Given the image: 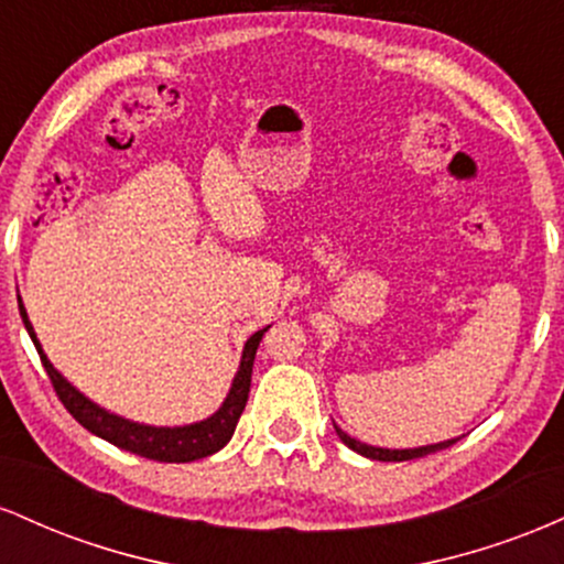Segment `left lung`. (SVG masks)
Returning a JSON list of instances; mask_svg holds the SVG:
<instances>
[{
  "label": "left lung",
  "instance_id": "obj_1",
  "mask_svg": "<svg viewBox=\"0 0 564 564\" xmlns=\"http://www.w3.org/2000/svg\"><path fill=\"white\" fill-rule=\"evenodd\" d=\"M336 435H339L341 443L347 445V448H352L355 453H360V456L366 458H377V462H411V458H422V456H430V453L435 451H443L448 448V445L456 443V440H443V443H435V445H422V448H403V451H390V448H377V445H366L360 443V440L349 437L345 430H339V426L334 424Z\"/></svg>",
  "mask_w": 564,
  "mask_h": 564
}]
</instances>
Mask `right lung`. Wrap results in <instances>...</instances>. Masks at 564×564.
Returning <instances> with one entry per match:
<instances>
[{"label": "right lung", "instance_id": "obj_1", "mask_svg": "<svg viewBox=\"0 0 564 564\" xmlns=\"http://www.w3.org/2000/svg\"><path fill=\"white\" fill-rule=\"evenodd\" d=\"M18 307H21L23 326L25 332H29L31 341H34L39 358H42L44 371H47L57 398H61V403L66 405L70 416H74L84 430H89L97 437L108 440V443L116 445V448L138 453V456L151 458V462H166V464L196 462V458L212 456V453H217L219 448L228 445V440L232 437V432H236L238 419H241L246 408V400H249L251 368H254L257 347H260L264 332L270 328L264 326L246 339L241 366H238V373L232 377L230 392L228 398H225V403L219 405V411H215L209 419H204V422H196V424L151 426V424L129 422L124 416H116V413L106 411V408L93 403L89 398H84V394L76 390V387L70 384V381L47 360V355H44V349L39 345L34 334V326H31L29 315H25L21 296H18Z\"/></svg>", "mask_w": 564, "mask_h": 564}]
</instances>
